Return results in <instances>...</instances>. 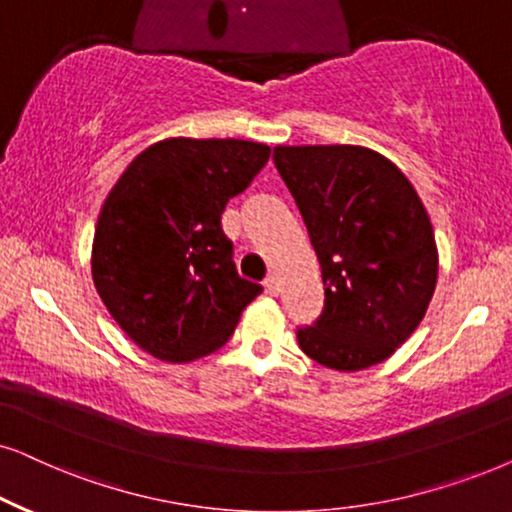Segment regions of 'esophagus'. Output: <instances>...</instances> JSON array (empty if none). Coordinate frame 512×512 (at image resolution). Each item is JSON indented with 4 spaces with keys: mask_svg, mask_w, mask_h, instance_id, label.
<instances>
[{
    "mask_svg": "<svg viewBox=\"0 0 512 512\" xmlns=\"http://www.w3.org/2000/svg\"><path fill=\"white\" fill-rule=\"evenodd\" d=\"M265 289H268L272 296L280 294V282H277V277H275V275H268V277H265Z\"/></svg>",
    "mask_w": 512,
    "mask_h": 512,
    "instance_id": "esophagus-1",
    "label": "esophagus"
}]
</instances>
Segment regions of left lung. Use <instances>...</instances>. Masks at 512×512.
I'll use <instances>...</instances> for the list:
<instances>
[{"label":"left lung","instance_id":"obj_1","mask_svg":"<svg viewBox=\"0 0 512 512\" xmlns=\"http://www.w3.org/2000/svg\"><path fill=\"white\" fill-rule=\"evenodd\" d=\"M272 162L322 268L324 310L296 331L310 360L360 371L388 360L426 315L437 244L414 185L362 145H277Z\"/></svg>","mask_w":512,"mask_h":512}]
</instances>
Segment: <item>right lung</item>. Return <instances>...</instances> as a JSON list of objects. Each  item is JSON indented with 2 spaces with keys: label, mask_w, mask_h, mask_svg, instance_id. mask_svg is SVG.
<instances>
[{
  "label": "right lung",
  "mask_w": 512,
  "mask_h": 512,
  "mask_svg": "<svg viewBox=\"0 0 512 512\" xmlns=\"http://www.w3.org/2000/svg\"><path fill=\"white\" fill-rule=\"evenodd\" d=\"M268 157V145L240 138H164L105 197L91 277L112 320L148 355L176 364L211 355L263 291L237 275L221 214Z\"/></svg>",
  "instance_id": "1"
}]
</instances>
